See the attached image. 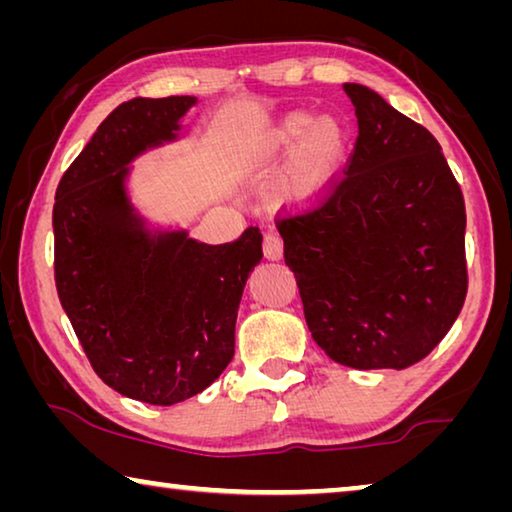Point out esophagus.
Returning a JSON list of instances; mask_svg holds the SVG:
<instances>
[{
    "instance_id": "esophagus-1",
    "label": "esophagus",
    "mask_w": 512,
    "mask_h": 512,
    "mask_svg": "<svg viewBox=\"0 0 512 512\" xmlns=\"http://www.w3.org/2000/svg\"><path fill=\"white\" fill-rule=\"evenodd\" d=\"M282 250H284V244H282L280 235H275V232H268V235L264 237V255H266V259L275 262V259L282 257Z\"/></svg>"
}]
</instances>
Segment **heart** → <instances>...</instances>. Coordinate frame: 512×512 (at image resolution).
<instances>
[{"label":"heart","instance_id":"obj_1","mask_svg":"<svg viewBox=\"0 0 512 512\" xmlns=\"http://www.w3.org/2000/svg\"><path fill=\"white\" fill-rule=\"evenodd\" d=\"M291 150L271 187V201L282 210H305L332 192L348 162L350 133L339 117L293 110L268 131L264 160L280 162Z\"/></svg>","mask_w":512,"mask_h":512}]
</instances>
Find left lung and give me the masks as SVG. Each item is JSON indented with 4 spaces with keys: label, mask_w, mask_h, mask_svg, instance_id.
<instances>
[{
    "label": "left lung",
    "mask_w": 512,
    "mask_h": 512,
    "mask_svg": "<svg viewBox=\"0 0 512 512\" xmlns=\"http://www.w3.org/2000/svg\"><path fill=\"white\" fill-rule=\"evenodd\" d=\"M359 137L316 210L277 221L311 339L341 366L404 370L465 302V203L440 144L375 90L345 83Z\"/></svg>",
    "instance_id": "left-lung-1"
}]
</instances>
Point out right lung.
Returning a JSON list of instances; mask_svg holds the SVG:
<instances>
[{
    "label": "right lung",
    "instance_id": "right-lung-1",
    "mask_svg": "<svg viewBox=\"0 0 512 512\" xmlns=\"http://www.w3.org/2000/svg\"><path fill=\"white\" fill-rule=\"evenodd\" d=\"M196 97L121 103L65 171L54 205L60 305L97 375L155 406L198 395L235 357L237 311L262 262L248 228L210 246L153 225L131 201L133 162L185 135Z\"/></svg>",
    "mask_w": 512,
    "mask_h": 512
}]
</instances>
